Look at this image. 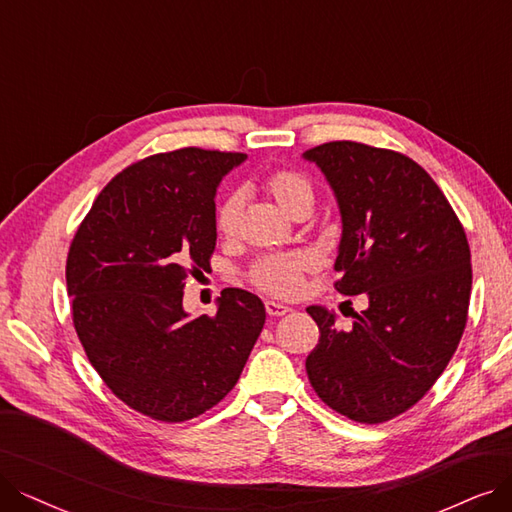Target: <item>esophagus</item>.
Listing matches in <instances>:
<instances>
[{
    "instance_id": "34e87169",
    "label": "esophagus",
    "mask_w": 512,
    "mask_h": 512,
    "mask_svg": "<svg viewBox=\"0 0 512 512\" xmlns=\"http://www.w3.org/2000/svg\"><path fill=\"white\" fill-rule=\"evenodd\" d=\"M264 309H267L269 317H283V315H288V313L292 311L290 306L279 304V302H275V300H267V302H264Z\"/></svg>"
}]
</instances>
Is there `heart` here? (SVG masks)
<instances>
[{
	"label": "heart",
	"mask_w": 512,
	"mask_h": 512,
	"mask_svg": "<svg viewBox=\"0 0 512 512\" xmlns=\"http://www.w3.org/2000/svg\"><path fill=\"white\" fill-rule=\"evenodd\" d=\"M262 189L277 206L294 216L302 208H311L315 199V189L309 176L296 170H275L262 180ZM241 195L229 193L224 197L214 214L216 233L224 239L237 235L239 229V212H241ZM317 267V256L313 252H290L277 256H264L252 264L248 273L250 283L258 290L267 292L277 298H294L300 288L304 275Z\"/></svg>",
	"instance_id": "1"
}]
</instances>
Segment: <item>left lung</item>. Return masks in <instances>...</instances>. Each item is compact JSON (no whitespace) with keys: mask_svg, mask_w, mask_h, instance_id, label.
Returning <instances> with one entry per match:
<instances>
[{"mask_svg":"<svg viewBox=\"0 0 512 512\" xmlns=\"http://www.w3.org/2000/svg\"><path fill=\"white\" fill-rule=\"evenodd\" d=\"M330 180L342 214L334 288L365 294L349 330L309 306L319 344L306 374L319 399L361 424L414 407L454 357L468 319L470 248L460 218L407 155L355 140L304 153Z\"/></svg>","mask_w":512,"mask_h":512,"instance_id":"1","label":"left lung"}]
</instances>
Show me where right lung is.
Wrapping results in <instances>:
<instances>
[{
    "label": "right lung",
    "instance_id": "add662e5",
    "mask_svg": "<svg viewBox=\"0 0 512 512\" xmlns=\"http://www.w3.org/2000/svg\"><path fill=\"white\" fill-rule=\"evenodd\" d=\"M243 153L185 147L113 176L67 256L77 338L111 393L142 416L185 422L237 384L262 332L258 296L227 288L214 315L189 319V275L210 271L216 187Z\"/></svg>",
    "mask_w": 512,
    "mask_h": 512
}]
</instances>
